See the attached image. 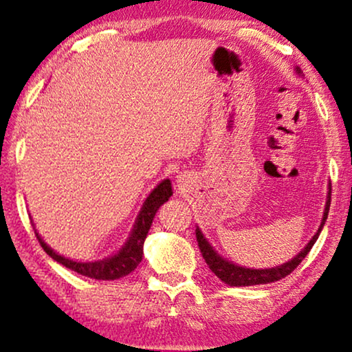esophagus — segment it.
<instances>
[{
	"label": "esophagus",
	"mask_w": 352,
	"mask_h": 352,
	"mask_svg": "<svg viewBox=\"0 0 352 352\" xmlns=\"http://www.w3.org/2000/svg\"><path fill=\"white\" fill-rule=\"evenodd\" d=\"M177 179H179V180H177V182H179V185H182V182H184V179H182V177H177Z\"/></svg>",
	"instance_id": "1"
}]
</instances>
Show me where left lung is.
<instances>
[{
  "label": "left lung",
  "mask_w": 352,
  "mask_h": 352,
  "mask_svg": "<svg viewBox=\"0 0 352 352\" xmlns=\"http://www.w3.org/2000/svg\"><path fill=\"white\" fill-rule=\"evenodd\" d=\"M296 72L301 74V69H296ZM329 210H330V193L325 204V212H323L322 223L320 227H318L316 235L312 236V240L309 241L306 248L301 250V252H299L298 256H294L292 261L285 262L282 265L272 267V269H248V267L236 265L230 261L223 259V257L217 254L214 248L209 245V241L206 240V236L203 235V232H201L199 228H196V240H198V246L201 250V254L204 257L206 264L209 265V269L212 270L223 283L230 285V287H252V285L272 283V282H277V280L285 278L287 275L292 274L299 264H301L304 257L307 256V252L311 251L314 243L317 241L318 235H320L323 225H325V220L329 217Z\"/></svg>",
  "instance_id": "1"
}]
</instances>
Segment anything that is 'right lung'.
I'll list each match as a JSON object with an SVG mask.
<instances>
[{"label": "right lung", "instance_id": "add662e5", "mask_svg": "<svg viewBox=\"0 0 352 352\" xmlns=\"http://www.w3.org/2000/svg\"><path fill=\"white\" fill-rule=\"evenodd\" d=\"M172 196V184L170 180L166 179L159 184L156 188H154L146 201L143 203V208L140 210L137 220H135V225L132 228V233H130L127 243L120 248V251L117 254L106 257L102 261H95V262H78L67 259V257L58 254L51 248L46 245V243L41 240V236L36 233L35 235L38 238L40 245L46 251V254L53 257L54 261H58L59 264H63L67 269L77 272V274L85 275V277L95 278V280H117L129 275L130 272L137 269L140 262L143 259V245L144 240H146V235L151 228L153 219L156 215L157 209L168 201Z\"/></svg>", "mask_w": 352, "mask_h": 352}]
</instances>
